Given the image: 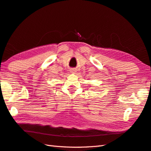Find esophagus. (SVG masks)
I'll use <instances>...</instances> for the list:
<instances>
[{"label": "esophagus", "mask_w": 151, "mask_h": 151, "mask_svg": "<svg viewBox=\"0 0 151 151\" xmlns=\"http://www.w3.org/2000/svg\"><path fill=\"white\" fill-rule=\"evenodd\" d=\"M70 71L71 73H73V74H76L77 70L76 69H70Z\"/></svg>", "instance_id": "obj_1"}]
</instances>
